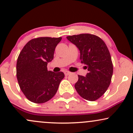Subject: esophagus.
I'll return each mask as SVG.
<instances>
[{
    "label": "esophagus",
    "instance_id": "obj_1",
    "mask_svg": "<svg viewBox=\"0 0 133 133\" xmlns=\"http://www.w3.org/2000/svg\"><path fill=\"white\" fill-rule=\"evenodd\" d=\"M71 74V72H69V71H64V74H65V76H68V75H69V74Z\"/></svg>",
    "mask_w": 133,
    "mask_h": 133
}]
</instances>
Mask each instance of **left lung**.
<instances>
[{"mask_svg": "<svg viewBox=\"0 0 133 133\" xmlns=\"http://www.w3.org/2000/svg\"><path fill=\"white\" fill-rule=\"evenodd\" d=\"M67 39L79 49L81 62L88 71L86 76L78 75L76 90L85 100L95 101L107 91L113 74L107 45L98 36L88 33L68 36Z\"/></svg>", "mask_w": 133, "mask_h": 133, "instance_id": "left-lung-1", "label": "left lung"}]
</instances>
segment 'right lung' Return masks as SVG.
Wrapping results in <instances>:
<instances>
[{
  "instance_id": "1",
  "label": "right lung",
  "mask_w": 133,
  "mask_h": 133,
  "mask_svg": "<svg viewBox=\"0 0 133 133\" xmlns=\"http://www.w3.org/2000/svg\"><path fill=\"white\" fill-rule=\"evenodd\" d=\"M61 40V37L32 39L20 52L16 64L17 79L30 101L45 103L57 91L64 74L48 71L46 66L53 60L55 47Z\"/></svg>"
}]
</instances>
